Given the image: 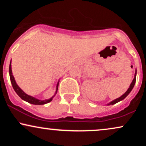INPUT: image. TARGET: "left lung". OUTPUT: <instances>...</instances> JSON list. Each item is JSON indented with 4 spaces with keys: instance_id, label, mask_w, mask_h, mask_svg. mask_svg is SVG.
<instances>
[{
    "instance_id": "obj_1",
    "label": "left lung",
    "mask_w": 146,
    "mask_h": 146,
    "mask_svg": "<svg viewBox=\"0 0 146 146\" xmlns=\"http://www.w3.org/2000/svg\"><path fill=\"white\" fill-rule=\"evenodd\" d=\"M136 76H137V69L135 70V77H134V79H133V80H132V82H131V84H130V86H129L128 89L127 90V91L125 92V93H124V94H123V95H122L121 97H119V98H118L115 99V100H113V101H112V102H110V103L107 104L106 105H107V106H109V105H113V104H117V102H119L121 101V100H123V99H125V98H126V97L128 96V95H129V93H130V92H131V90H132V88H133L134 86H135V82H136Z\"/></svg>"
}]
</instances>
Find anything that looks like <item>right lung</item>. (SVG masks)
I'll use <instances>...</instances> for the list:
<instances>
[{"instance_id": "add662e5", "label": "right lung", "mask_w": 146, "mask_h": 146, "mask_svg": "<svg viewBox=\"0 0 146 146\" xmlns=\"http://www.w3.org/2000/svg\"><path fill=\"white\" fill-rule=\"evenodd\" d=\"M9 77H10V80H11V84H12L13 88H14L15 92L17 93V95L22 99V100H23L25 102H28V103L31 104H34V105L46 104L48 103V102H51L52 100H53V98L55 97V95L57 94L60 80H58V84H57V85H56V93H55L54 95H53V96H52L51 98L47 99V100H38V99L34 98V97L31 96V95H27V93H25V92L23 91V90H22L19 86H18V85L16 82V80H15L14 75H13V74H12V71H11V62H10V64H9Z\"/></svg>"}]
</instances>
